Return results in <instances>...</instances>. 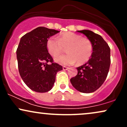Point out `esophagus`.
Wrapping results in <instances>:
<instances>
[{
	"label": "esophagus",
	"instance_id": "obj_1",
	"mask_svg": "<svg viewBox=\"0 0 127 127\" xmlns=\"http://www.w3.org/2000/svg\"><path fill=\"white\" fill-rule=\"evenodd\" d=\"M63 70H67L69 68L67 67H66V66H63Z\"/></svg>",
	"mask_w": 127,
	"mask_h": 127
}]
</instances>
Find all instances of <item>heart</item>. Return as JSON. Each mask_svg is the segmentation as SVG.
<instances>
[{
  "mask_svg": "<svg viewBox=\"0 0 127 127\" xmlns=\"http://www.w3.org/2000/svg\"><path fill=\"white\" fill-rule=\"evenodd\" d=\"M46 47L53 57L59 55L63 50V48H66L67 54L55 59V62L63 65L73 64L76 62L78 64L85 63L91 57L93 49L91 42L88 39L72 32L61 34L58 39L51 37L47 40Z\"/></svg>",
  "mask_w": 127,
  "mask_h": 127,
  "instance_id": "1",
  "label": "heart"
}]
</instances>
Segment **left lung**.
<instances>
[{
  "label": "left lung",
  "instance_id": "obj_1",
  "mask_svg": "<svg viewBox=\"0 0 127 127\" xmlns=\"http://www.w3.org/2000/svg\"><path fill=\"white\" fill-rule=\"evenodd\" d=\"M87 36L93 45V53L88 62L76 67L78 74L70 79L73 87L83 93H93L106 80L110 64V49L101 36L91 30H78Z\"/></svg>",
  "mask_w": 127,
  "mask_h": 127
}]
</instances>
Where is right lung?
Instances as JSON below:
<instances>
[{
	"label": "right lung",
	"instance_id": "right-lung-1",
	"mask_svg": "<svg viewBox=\"0 0 127 127\" xmlns=\"http://www.w3.org/2000/svg\"><path fill=\"white\" fill-rule=\"evenodd\" d=\"M59 32L39 27L20 39L17 49L19 73L26 85L33 91H50L57 73L63 70L62 65L53 62L46 47L48 39Z\"/></svg>",
	"mask_w": 127,
	"mask_h": 127
}]
</instances>
